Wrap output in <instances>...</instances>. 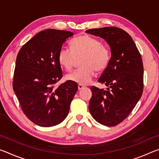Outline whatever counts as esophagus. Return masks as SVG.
<instances>
[{"instance_id": "34e87169", "label": "esophagus", "mask_w": 159, "mask_h": 159, "mask_svg": "<svg viewBox=\"0 0 159 159\" xmlns=\"http://www.w3.org/2000/svg\"><path fill=\"white\" fill-rule=\"evenodd\" d=\"M85 88V86H83V85H80V84L78 85V89H79V90L83 89V88Z\"/></svg>"}]
</instances>
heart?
Returning <instances> with one entry per match:
<instances>
[{"mask_svg": "<svg viewBox=\"0 0 159 159\" xmlns=\"http://www.w3.org/2000/svg\"><path fill=\"white\" fill-rule=\"evenodd\" d=\"M71 50L61 48L58 53V61L66 71L73 69L76 59H80L82 67L68 75L67 79L80 85L88 84L95 71L102 72L108 66L111 53L106 45L99 39L88 35H81L69 42Z\"/></svg>", "mask_w": 159, "mask_h": 159, "instance_id": "1", "label": "heart"}]
</instances>
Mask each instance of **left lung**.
<instances>
[{
    "instance_id": "obj_1",
    "label": "left lung",
    "mask_w": 159,
    "mask_h": 159,
    "mask_svg": "<svg viewBox=\"0 0 159 159\" xmlns=\"http://www.w3.org/2000/svg\"><path fill=\"white\" fill-rule=\"evenodd\" d=\"M85 32L105 40L111 52L108 66L98 79L107 88L90 87V114L102 125L115 126L128 116L143 93L141 55L131 36L121 29L107 26Z\"/></svg>"
}]
</instances>
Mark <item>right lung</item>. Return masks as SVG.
<instances>
[{"instance_id":"1","label":"right lung","mask_w":159,"mask_h":159,"mask_svg":"<svg viewBox=\"0 0 159 159\" xmlns=\"http://www.w3.org/2000/svg\"><path fill=\"white\" fill-rule=\"evenodd\" d=\"M74 34L46 29L21 48L16 60L12 87L24 114L41 127L60 124L69 114L78 90L76 83L55 84L63 76L59 51Z\"/></svg>"}]
</instances>
